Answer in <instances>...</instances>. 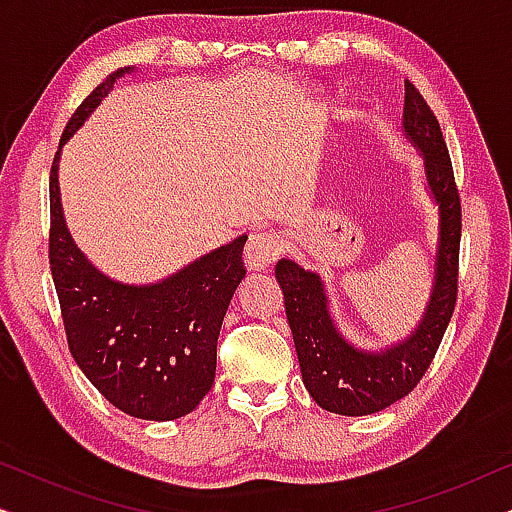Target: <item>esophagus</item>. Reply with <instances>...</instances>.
I'll list each match as a JSON object with an SVG mask.
<instances>
[{
  "mask_svg": "<svg viewBox=\"0 0 512 512\" xmlns=\"http://www.w3.org/2000/svg\"><path fill=\"white\" fill-rule=\"evenodd\" d=\"M279 256L277 237L272 233H251L247 247H244V263L251 272L268 270Z\"/></svg>",
  "mask_w": 512,
  "mask_h": 512,
  "instance_id": "1",
  "label": "esophagus"
}]
</instances>
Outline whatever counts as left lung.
Instances as JSON below:
<instances>
[{
    "instance_id": "1",
    "label": "left lung",
    "mask_w": 512,
    "mask_h": 512,
    "mask_svg": "<svg viewBox=\"0 0 512 512\" xmlns=\"http://www.w3.org/2000/svg\"><path fill=\"white\" fill-rule=\"evenodd\" d=\"M403 132L422 153L426 191L438 207L431 296L415 331L380 352L354 347L335 326L324 279L289 258L275 268L305 389L319 408L335 415H373L408 396L431 366L457 303L459 191L438 118L410 81H405Z\"/></svg>"
}]
</instances>
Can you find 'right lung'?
Wrapping results in <instances>:
<instances>
[{"label": "right lung", "mask_w": 512, "mask_h": 512, "mask_svg": "<svg viewBox=\"0 0 512 512\" xmlns=\"http://www.w3.org/2000/svg\"><path fill=\"white\" fill-rule=\"evenodd\" d=\"M132 69L109 74L81 102L62 132L60 149L114 90L116 79ZM60 149L48 186V258L69 352L93 387L125 415L151 422L184 417L214 384L216 340L237 284L247 275L242 263L247 235L156 284L116 282L97 270L69 235L58 184Z\"/></svg>", "instance_id": "1"}]
</instances>
